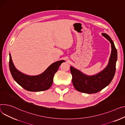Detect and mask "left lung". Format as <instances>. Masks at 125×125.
Instances as JSON below:
<instances>
[{
	"label": "left lung",
	"instance_id": "1",
	"mask_svg": "<svg viewBox=\"0 0 125 125\" xmlns=\"http://www.w3.org/2000/svg\"><path fill=\"white\" fill-rule=\"evenodd\" d=\"M102 35L109 40L112 46V53L106 67L98 74L89 76L70 67L73 86L79 92L88 94L98 93L109 85L114 77L118 57L117 50L110 36L105 33Z\"/></svg>",
	"mask_w": 125,
	"mask_h": 125
}]
</instances>
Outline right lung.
I'll list each match as a JSON object with an SVG mask.
<instances>
[{"instance_id":"add662e5","label":"right lung","mask_w":125,"mask_h":125,"mask_svg":"<svg viewBox=\"0 0 125 125\" xmlns=\"http://www.w3.org/2000/svg\"><path fill=\"white\" fill-rule=\"evenodd\" d=\"M64 60L56 62L51 64L43 73L37 76L25 75L15 68L10 54V69L14 80L23 88L30 91H41L48 89L52 85L55 73Z\"/></svg>"}]
</instances>
